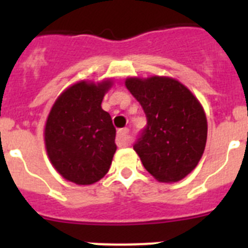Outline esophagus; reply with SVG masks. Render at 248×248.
Returning a JSON list of instances; mask_svg holds the SVG:
<instances>
[{
	"instance_id": "obj_1",
	"label": "esophagus",
	"mask_w": 248,
	"mask_h": 248,
	"mask_svg": "<svg viewBox=\"0 0 248 248\" xmlns=\"http://www.w3.org/2000/svg\"><path fill=\"white\" fill-rule=\"evenodd\" d=\"M128 134H129V129L128 128H123V129H119V130H118L115 143H117V145L119 146V148L128 145V143H129Z\"/></svg>"
}]
</instances>
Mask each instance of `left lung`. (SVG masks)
<instances>
[{"label":"left lung","instance_id":"1","mask_svg":"<svg viewBox=\"0 0 248 248\" xmlns=\"http://www.w3.org/2000/svg\"><path fill=\"white\" fill-rule=\"evenodd\" d=\"M125 85L146 115L134 144L144 168L161 183L184 179L205 150L207 122L201 104L172 78H129Z\"/></svg>","mask_w":248,"mask_h":248}]
</instances>
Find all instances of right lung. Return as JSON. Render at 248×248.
Returning <instances> with one entry per match:
<instances>
[{
    "instance_id": "1",
    "label": "right lung",
    "mask_w": 248,
    "mask_h": 248,
    "mask_svg": "<svg viewBox=\"0 0 248 248\" xmlns=\"http://www.w3.org/2000/svg\"><path fill=\"white\" fill-rule=\"evenodd\" d=\"M110 80L80 82L63 92L52 107L45 130L50 163L64 179L78 185L100 180L110 168L117 150L115 128L103 110Z\"/></svg>"
}]
</instances>
